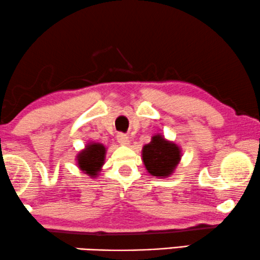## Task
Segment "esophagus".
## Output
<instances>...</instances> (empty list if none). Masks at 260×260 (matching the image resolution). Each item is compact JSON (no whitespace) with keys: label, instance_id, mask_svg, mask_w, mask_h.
Wrapping results in <instances>:
<instances>
[{"label":"esophagus","instance_id":"esophagus-1","mask_svg":"<svg viewBox=\"0 0 260 260\" xmlns=\"http://www.w3.org/2000/svg\"><path fill=\"white\" fill-rule=\"evenodd\" d=\"M116 140H118L119 144H121V145H127L129 142L128 137L123 133H119L118 135H116Z\"/></svg>","mask_w":260,"mask_h":260}]
</instances>
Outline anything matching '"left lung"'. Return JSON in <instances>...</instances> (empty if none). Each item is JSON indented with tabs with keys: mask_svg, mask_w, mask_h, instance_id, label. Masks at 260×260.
Instances as JSON below:
<instances>
[{
	"mask_svg": "<svg viewBox=\"0 0 260 260\" xmlns=\"http://www.w3.org/2000/svg\"><path fill=\"white\" fill-rule=\"evenodd\" d=\"M142 160L147 171L154 177H168L180 160V149L173 142L155 135L144 146Z\"/></svg>",
	"mask_w": 260,
	"mask_h": 260,
	"instance_id": "8db88e82",
	"label": "left lung"
}]
</instances>
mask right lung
<instances>
[{"label": "right lung", "mask_w": 260, "mask_h": 260, "mask_svg": "<svg viewBox=\"0 0 260 260\" xmlns=\"http://www.w3.org/2000/svg\"><path fill=\"white\" fill-rule=\"evenodd\" d=\"M106 148L101 144H90L78 156L79 167L90 177H95L104 165Z\"/></svg>", "instance_id": "1"}]
</instances>
